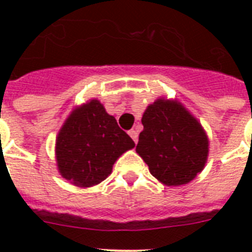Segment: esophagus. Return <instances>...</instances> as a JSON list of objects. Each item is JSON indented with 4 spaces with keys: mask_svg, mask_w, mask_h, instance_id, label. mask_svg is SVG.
Here are the masks:
<instances>
[{
    "mask_svg": "<svg viewBox=\"0 0 252 252\" xmlns=\"http://www.w3.org/2000/svg\"><path fill=\"white\" fill-rule=\"evenodd\" d=\"M128 133H129V136L130 137H132V140H133L134 142H136V144H137V140H138V132L136 129H130L129 132H128Z\"/></svg>",
    "mask_w": 252,
    "mask_h": 252,
    "instance_id": "obj_1",
    "label": "esophagus"
}]
</instances>
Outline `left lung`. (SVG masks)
I'll use <instances>...</instances> for the list:
<instances>
[{"instance_id":"left-lung-1","label":"left lung","mask_w":252,"mask_h":252,"mask_svg":"<svg viewBox=\"0 0 252 252\" xmlns=\"http://www.w3.org/2000/svg\"><path fill=\"white\" fill-rule=\"evenodd\" d=\"M136 152L150 174L167 187L189 183L203 171L209 138L200 122L176 99L163 96L146 107Z\"/></svg>"}]
</instances>
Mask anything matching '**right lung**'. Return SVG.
Segmentation results:
<instances>
[{"mask_svg":"<svg viewBox=\"0 0 252 252\" xmlns=\"http://www.w3.org/2000/svg\"><path fill=\"white\" fill-rule=\"evenodd\" d=\"M133 140L120 129L98 99H90L70 112L59 130L55 157L60 175L81 188L96 186L112 172V166Z\"/></svg>","mask_w":252,"mask_h":252,"instance_id":"obj_1","label":"right lung"}]
</instances>
